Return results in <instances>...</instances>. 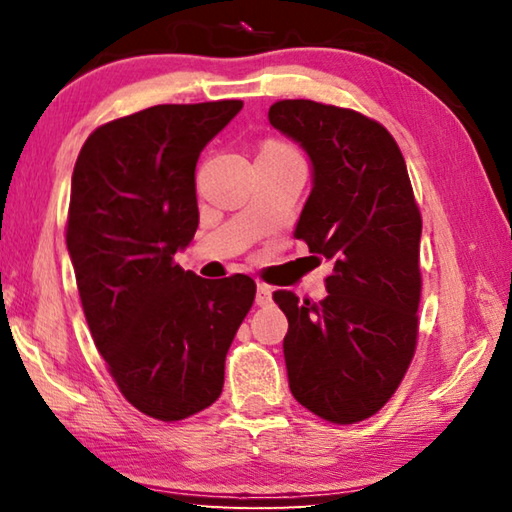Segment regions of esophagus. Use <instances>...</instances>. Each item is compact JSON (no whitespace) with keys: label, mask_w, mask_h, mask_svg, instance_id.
I'll return each mask as SVG.
<instances>
[{"label":"esophagus","mask_w":512,"mask_h":512,"mask_svg":"<svg viewBox=\"0 0 512 512\" xmlns=\"http://www.w3.org/2000/svg\"><path fill=\"white\" fill-rule=\"evenodd\" d=\"M271 287L268 284H257V296H255V302L259 307H266L268 302H271Z\"/></svg>","instance_id":"esophagus-1"}]
</instances>
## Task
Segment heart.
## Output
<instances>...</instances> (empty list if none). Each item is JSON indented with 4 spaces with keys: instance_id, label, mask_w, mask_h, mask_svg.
<instances>
[{
    "instance_id": "heart-1",
    "label": "heart",
    "mask_w": 512,
    "mask_h": 512,
    "mask_svg": "<svg viewBox=\"0 0 512 512\" xmlns=\"http://www.w3.org/2000/svg\"><path fill=\"white\" fill-rule=\"evenodd\" d=\"M264 146H284V144H277V142H268V144H264Z\"/></svg>"
}]
</instances>
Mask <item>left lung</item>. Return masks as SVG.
<instances>
[{
  "instance_id": "left-lung-1",
  "label": "left lung",
  "mask_w": 512,
  "mask_h": 512,
  "mask_svg": "<svg viewBox=\"0 0 512 512\" xmlns=\"http://www.w3.org/2000/svg\"><path fill=\"white\" fill-rule=\"evenodd\" d=\"M268 121L314 167L296 237L334 264L325 300L273 293L289 320V388L318 418L361 422L391 400L418 343L422 216L409 171L393 135L357 110L284 99Z\"/></svg>"
}]
</instances>
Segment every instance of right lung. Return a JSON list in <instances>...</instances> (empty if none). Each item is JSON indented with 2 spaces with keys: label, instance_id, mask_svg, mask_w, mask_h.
<instances>
[{
  "label": "right lung",
  "instance_id": "1",
  "mask_svg": "<svg viewBox=\"0 0 512 512\" xmlns=\"http://www.w3.org/2000/svg\"><path fill=\"white\" fill-rule=\"evenodd\" d=\"M241 108L162 103L112 119L74 164L65 239L85 320L121 395L162 422L219 400L255 300L253 277L203 280L173 259L198 228V155Z\"/></svg>",
  "mask_w": 512,
  "mask_h": 512
}]
</instances>
